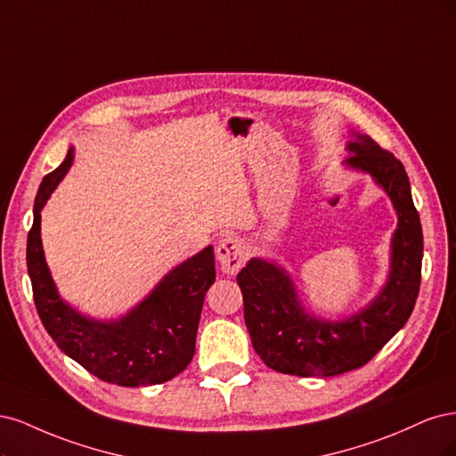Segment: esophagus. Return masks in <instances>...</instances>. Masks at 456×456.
<instances>
[{
  "label": "esophagus",
  "mask_w": 456,
  "mask_h": 456,
  "mask_svg": "<svg viewBox=\"0 0 456 456\" xmlns=\"http://www.w3.org/2000/svg\"><path fill=\"white\" fill-rule=\"evenodd\" d=\"M216 257L225 274H237L246 261L244 242L237 237H225L217 242Z\"/></svg>",
  "instance_id": "1"
}]
</instances>
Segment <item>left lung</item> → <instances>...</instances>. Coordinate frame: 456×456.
<instances>
[{"label": "left lung", "instance_id": "1", "mask_svg": "<svg viewBox=\"0 0 456 456\" xmlns=\"http://www.w3.org/2000/svg\"><path fill=\"white\" fill-rule=\"evenodd\" d=\"M345 165L371 174L398 214L390 273L379 296L356 314L328 322L308 314L289 274L254 257L237 274L254 350L271 370L297 377H333L358 370L398 333L420 288L422 227L403 165L367 134H354Z\"/></svg>", "mask_w": 456, "mask_h": 456}]
</instances>
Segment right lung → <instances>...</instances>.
I'll list each match as a JSON object with an SVG mask.
<instances>
[{"mask_svg": "<svg viewBox=\"0 0 456 456\" xmlns=\"http://www.w3.org/2000/svg\"><path fill=\"white\" fill-rule=\"evenodd\" d=\"M71 163L73 148L68 150L64 163L43 178L34 204L26 265L37 314L56 346L106 383L119 387L167 383L193 360L204 296L216 281L214 248L207 246L174 267L123 318L100 322L83 316L58 296L41 244V208Z\"/></svg>", "mask_w": 456, "mask_h": 456, "instance_id": "1", "label": "right lung"}]
</instances>
